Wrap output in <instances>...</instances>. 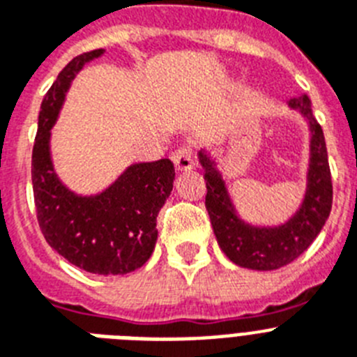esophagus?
<instances>
[{
    "label": "esophagus",
    "mask_w": 357,
    "mask_h": 357,
    "mask_svg": "<svg viewBox=\"0 0 357 357\" xmlns=\"http://www.w3.org/2000/svg\"><path fill=\"white\" fill-rule=\"evenodd\" d=\"M173 162H175V168L178 172H189V169L195 168V157L193 150L189 146H178L172 155Z\"/></svg>",
    "instance_id": "34e87169"
}]
</instances>
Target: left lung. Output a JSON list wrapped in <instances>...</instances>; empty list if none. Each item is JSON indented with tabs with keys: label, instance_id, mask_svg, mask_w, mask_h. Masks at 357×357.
I'll return each instance as SVG.
<instances>
[{
	"label": "left lung",
	"instance_id": "8db88e82",
	"mask_svg": "<svg viewBox=\"0 0 357 357\" xmlns=\"http://www.w3.org/2000/svg\"><path fill=\"white\" fill-rule=\"evenodd\" d=\"M289 107L296 109L309 121L311 128V162L307 173V191L301 211L288 223L273 229L252 227L243 223L234 213V206L227 193L225 182L216 169L214 160L206 151H200V162L206 169L207 195L206 207L211 218L218 245L232 263L250 270H277L307 250L320 234L333 207V181L324 130L313 116L307 94L289 100Z\"/></svg>",
	"mask_w": 357,
	"mask_h": 357
}]
</instances>
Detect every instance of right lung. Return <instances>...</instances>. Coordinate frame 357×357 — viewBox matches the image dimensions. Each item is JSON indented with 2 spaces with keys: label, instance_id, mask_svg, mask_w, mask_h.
I'll use <instances>...</instances> for the list:
<instances>
[{
  "label": "right lung",
  "instance_id": "1",
  "mask_svg": "<svg viewBox=\"0 0 357 357\" xmlns=\"http://www.w3.org/2000/svg\"><path fill=\"white\" fill-rule=\"evenodd\" d=\"M103 50L75 56L46 93L31 151V184L37 222L50 247L71 264L96 275H123L150 259L157 241V214L173 189L169 159L134 164L98 197H77L53 172L50 128L69 82Z\"/></svg>",
  "mask_w": 357,
  "mask_h": 357
}]
</instances>
